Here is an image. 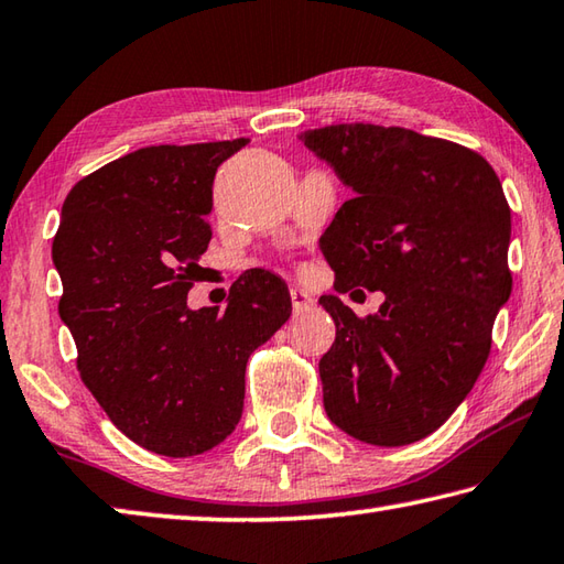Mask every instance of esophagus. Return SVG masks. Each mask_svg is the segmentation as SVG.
Returning <instances> with one entry per match:
<instances>
[{
	"mask_svg": "<svg viewBox=\"0 0 564 564\" xmlns=\"http://www.w3.org/2000/svg\"><path fill=\"white\" fill-rule=\"evenodd\" d=\"M291 303H293V311L295 313H305V311L313 308L315 301H313V295L308 291L291 289Z\"/></svg>",
	"mask_w": 564,
	"mask_h": 564,
	"instance_id": "1",
	"label": "esophagus"
}]
</instances>
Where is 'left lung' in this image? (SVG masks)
I'll return each instance as SVG.
<instances>
[{
  "mask_svg": "<svg viewBox=\"0 0 564 564\" xmlns=\"http://www.w3.org/2000/svg\"><path fill=\"white\" fill-rule=\"evenodd\" d=\"M301 140L355 192L321 239L335 291L384 293L367 317L337 295L317 301L335 321L325 412L357 442L414 444L474 389L510 299L503 187L478 152L406 128L355 122Z\"/></svg>",
  "mask_w": 564,
  "mask_h": 564,
  "instance_id": "8db88e82",
  "label": "left lung"
}]
</instances>
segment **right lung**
I'll return each instance as SVG.
<instances>
[{"label":"right lung","mask_w":564,"mask_h":564,"mask_svg":"<svg viewBox=\"0 0 564 564\" xmlns=\"http://www.w3.org/2000/svg\"><path fill=\"white\" fill-rule=\"evenodd\" d=\"M249 140L152 145L80 180L61 207L58 313L80 380L130 442L187 458L237 429L256 347L291 317V293L263 269L231 285L227 308L192 311L212 241L217 167Z\"/></svg>","instance_id":"1"}]
</instances>
